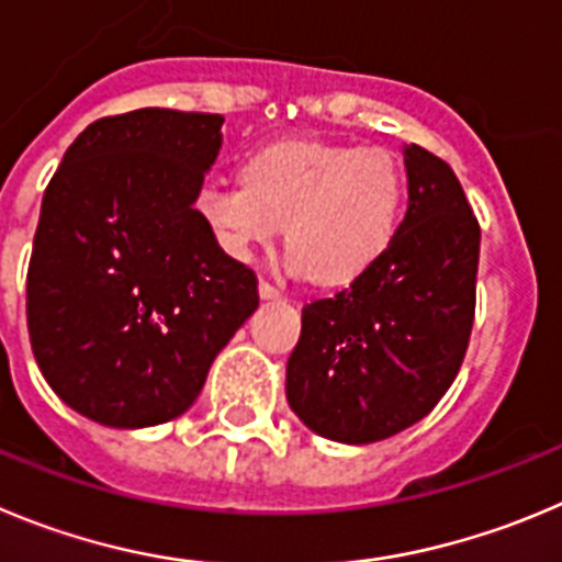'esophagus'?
<instances>
[{
    "label": "esophagus",
    "mask_w": 562,
    "mask_h": 562,
    "mask_svg": "<svg viewBox=\"0 0 562 562\" xmlns=\"http://www.w3.org/2000/svg\"><path fill=\"white\" fill-rule=\"evenodd\" d=\"M257 291H260V296H263V299H277V296H280V288L271 285L269 280H260Z\"/></svg>",
    "instance_id": "34e87169"
}]
</instances>
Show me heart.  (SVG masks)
<instances>
[{
    "mask_svg": "<svg viewBox=\"0 0 562 562\" xmlns=\"http://www.w3.org/2000/svg\"><path fill=\"white\" fill-rule=\"evenodd\" d=\"M407 180L385 149L285 140L257 151L244 180L204 182L196 213L218 249L249 257L285 224L291 266L340 288L374 269L400 233Z\"/></svg>",
    "mask_w": 562,
    "mask_h": 562,
    "instance_id": "obj_1",
    "label": "heart"
}]
</instances>
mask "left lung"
Returning <instances> with one entry per match:
<instances>
[{
  "mask_svg": "<svg viewBox=\"0 0 562 562\" xmlns=\"http://www.w3.org/2000/svg\"><path fill=\"white\" fill-rule=\"evenodd\" d=\"M407 213L380 263L302 307L288 405L313 432L374 443L422 422L449 391L476 307L480 222L447 162L411 144Z\"/></svg>",
  "mask_w": 562,
  "mask_h": 562,
  "instance_id": "1",
  "label": "left lung"
}]
</instances>
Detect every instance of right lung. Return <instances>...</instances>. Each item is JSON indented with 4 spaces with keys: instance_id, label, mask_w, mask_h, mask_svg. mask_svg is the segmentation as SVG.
I'll use <instances>...</instances> for the list:
<instances>
[{
    "instance_id": "add662e5",
    "label": "right lung",
    "mask_w": 562,
    "mask_h": 562,
    "mask_svg": "<svg viewBox=\"0 0 562 562\" xmlns=\"http://www.w3.org/2000/svg\"><path fill=\"white\" fill-rule=\"evenodd\" d=\"M222 122L166 108L104 115L44 191L30 344L52 391L104 427L186 413L260 302L255 271L218 249L193 207Z\"/></svg>"
}]
</instances>
